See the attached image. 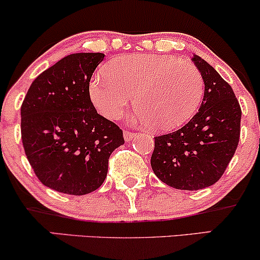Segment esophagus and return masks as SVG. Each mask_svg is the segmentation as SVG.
<instances>
[{"label":"esophagus","instance_id":"34e87169","mask_svg":"<svg viewBox=\"0 0 260 260\" xmlns=\"http://www.w3.org/2000/svg\"><path fill=\"white\" fill-rule=\"evenodd\" d=\"M123 136H124V139H126L127 142H129V140L137 138V137H138V134H137L136 132H131V131L126 129L123 132Z\"/></svg>","mask_w":260,"mask_h":260}]
</instances>
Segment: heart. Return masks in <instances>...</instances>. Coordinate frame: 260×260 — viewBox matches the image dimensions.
<instances>
[{"instance_id": "obj_1", "label": "heart", "mask_w": 260, "mask_h": 260, "mask_svg": "<svg viewBox=\"0 0 260 260\" xmlns=\"http://www.w3.org/2000/svg\"><path fill=\"white\" fill-rule=\"evenodd\" d=\"M155 131H172L193 117L204 95V80L194 64L172 56L134 55L113 59L90 83V98L110 120L129 109Z\"/></svg>"}]
</instances>
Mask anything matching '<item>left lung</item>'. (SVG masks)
I'll return each instance as SVG.
<instances>
[{
    "label": "left lung",
    "mask_w": 260,
    "mask_h": 260,
    "mask_svg": "<svg viewBox=\"0 0 260 260\" xmlns=\"http://www.w3.org/2000/svg\"><path fill=\"white\" fill-rule=\"evenodd\" d=\"M205 90L199 111L175 132L154 137V174L170 187L198 190L221 178L240 142V103L231 85L194 55Z\"/></svg>",
    "instance_id": "1"
}]
</instances>
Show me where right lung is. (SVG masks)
Wrapping results in <instances>:
<instances>
[{"label":"right lung","instance_id":"right-lung-1","mask_svg":"<svg viewBox=\"0 0 260 260\" xmlns=\"http://www.w3.org/2000/svg\"><path fill=\"white\" fill-rule=\"evenodd\" d=\"M104 53H73L31 83L20 107L24 151L39 181L64 194L94 192L109 157L124 143L115 122L98 113L89 83Z\"/></svg>","mask_w":260,"mask_h":260}]
</instances>
